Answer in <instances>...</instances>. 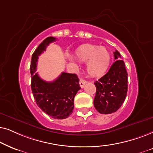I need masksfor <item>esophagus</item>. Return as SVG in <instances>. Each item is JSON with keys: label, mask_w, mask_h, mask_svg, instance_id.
Masks as SVG:
<instances>
[{"label": "esophagus", "mask_w": 153, "mask_h": 153, "mask_svg": "<svg viewBox=\"0 0 153 153\" xmlns=\"http://www.w3.org/2000/svg\"><path fill=\"white\" fill-rule=\"evenodd\" d=\"M79 83H80V86L81 88H82V87H84L85 85L87 83V81L84 80V79L80 78V82H79Z\"/></svg>", "instance_id": "obj_1"}]
</instances>
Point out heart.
Masks as SVG:
<instances>
[{
	"label": "heart",
	"mask_w": 153,
	"mask_h": 153,
	"mask_svg": "<svg viewBox=\"0 0 153 153\" xmlns=\"http://www.w3.org/2000/svg\"><path fill=\"white\" fill-rule=\"evenodd\" d=\"M75 56L79 62H87V73L91 76L97 77L106 72L111 63V54L105 47L85 44L75 50ZM72 63L75 61L70 58Z\"/></svg>",
	"instance_id": "1"
}]
</instances>
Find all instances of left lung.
<instances>
[{
    "mask_svg": "<svg viewBox=\"0 0 153 153\" xmlns=\"http://www.w3.org/2000/svg\"><path fill=\"white\" fill-rule=\"evenodd\" d=\"M115 62L102 78L96 81L97 91L94 105L101 114H111L117 111L125 101L127 93V72L125 62L120 59V54L114 52Z\"/></svg>",
    "mask_w": 153,
    "mask_h": 153,
    "instance_id": "1",
    "label": "left lung"
}]
</instances>
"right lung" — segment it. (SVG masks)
<instances>
[{
	"mask_svg": "<svg viewBox=\"0 0 153 153\" xmlns=\"http://www.w3.org/2000/svg\"><path fill=\"white\" fill-rule=\"evenodd\" d=\"M54 37H48L39 45L32 55L30 72L31 90L36 102L42 111L54 119H66L73 113L74 97L79 89V79L76 74L63 72L55 80L46 82L38 73H35L38 59L51 42L56 41Z\"/></svg>",
	"mask_w": 153,
	"mask_h": 153,
	"instance_id": "obj_1",
	"label": "right lung"
}]
</instances>
